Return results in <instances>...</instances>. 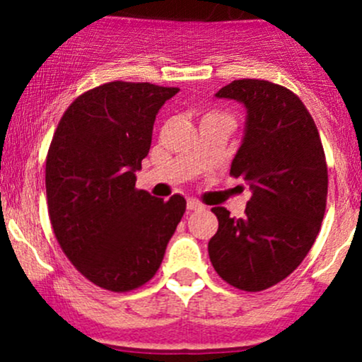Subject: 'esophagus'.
Wrapping results in <instances>:
<instances>
[{
    "label": "esophagus",
    "mask_w": 362,
    "mask_h": 362,
    "mask_svg": "<svg viewBox=\"0 0 362 362\" xmlns=\"http://www.w3.org/2000/svg\"><path fill=\"white\" fill-rule=\"evenodd\" d=\"M187 209L201 211V209H204V204H202V202H199L197 199H189V201H187Z\"/></svg>",
    "instance_id": "esophagus-1"
}]
</instances>
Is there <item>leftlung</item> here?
Masks as SVG:
<instances>
[{"label": "left lung", "instance_id": "obj_1", "mask_svg": "<svg viewBox=\"0 0 362 362\" xmlns=\"http://www.w3.org/2000/svg\"><path fill=\"white\" fill-rule=\"evenodd\" d=\"M247 109L245 136L230 173L250 184L243 218L213 207L219 221L207 250L214 271L236 289L277 284L313 247L327 206L325 153L298 95L265 80H235L216 93Z\"/></svg>", "mask_w": 362, "mask_h": 362}]
</instances>
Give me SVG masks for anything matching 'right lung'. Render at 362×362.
<instances>
[{
    "instance_id": "obj_1",
    "label": "right lung",
    "mask_w": 362,
    "mask_h": 362,
    "mask_svg": "<svg viewBox=\"0 0 362 362\" xmlns=\"http://www.w3.org/2000/svg\"><path fill=\"white\" fill-rule=\"evenodd\" d=\"M178 91L110 81L85 91L57 124L45 161L54 235L93 284L126 293L155 276L185 213V199L136 189L158 110Z\"/></svg>"
}]
</instances>
